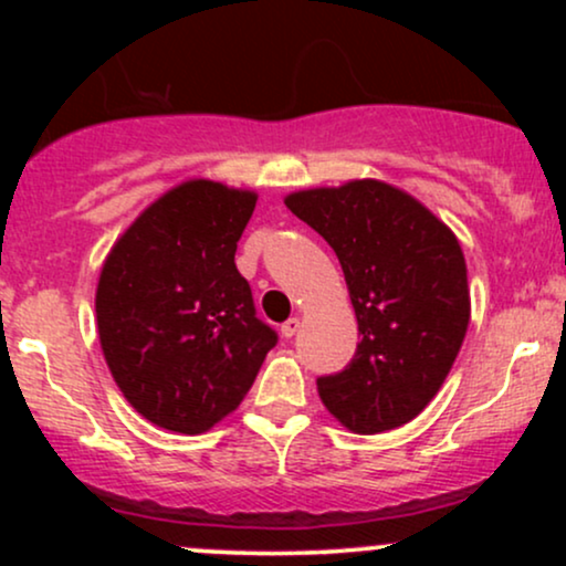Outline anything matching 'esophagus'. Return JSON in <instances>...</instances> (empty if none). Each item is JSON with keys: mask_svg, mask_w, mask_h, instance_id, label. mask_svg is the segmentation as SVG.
I'll return each mask as SVG.
<instances>
[{"mask_svg": "<svg viewBox=\"0 0 566 566\" xmlns=\"http://www.w3.org/2000/svg\"><path fill=\"white\" fill-rule=\"evenodd\" d=\"M297 329H301V319H297V316H290V319L282 324V337H292Z\"/></svg>", "mask_w": 566, "mask_h": 566, "instance_id": "1", "label": "esophagus"}]
</instances>
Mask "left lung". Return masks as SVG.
I'll use <instances>...</instances> for the list:
<instances>
[{
  "instance_id": "8db88e82",
  "label": "left lung",
  "mask_w": 566,
  "mask_h": 566,
  "mask_svg": "<svg viewBox=\"0 0 566 566\" xmlns=\"http://www.w3.org/2000/svg\"><path fill=\"white\" fill-rule=\"evenodd\" d=\"M284 205L335 250L359 322L354 359L316 380L324 407L354 433L409 423L437 396L469 329L458 239L380 180L290 193Z\"/></svg>"
}]
</instances>
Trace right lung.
Masks as SVG:
<instances>
[{"label":"right lung","mask_w":566,"mask_h":566,"mask_svg":"<svg viewBox=\"0 0 566 566\" xmlns=\"http://www.w3.org/2000/svg\"><path fill=\"white\" fill-rule=\"evenodd\" d=\"M255 193L188 180L114 244L97 282L103 354L154 426L201 433L233 412L279 335L233 255Z\"/></svg>","instance_id":"1"}]
</instances>
